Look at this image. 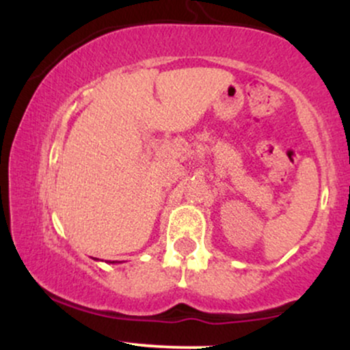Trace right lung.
I'll list each match as a JSON object with an SVG mask.
<instances>
[{
	"label": "right lung",
	"instance_id": "right-lung-1",
	"mask_svg": "<svg viewBox=\"0 0 350 350\" xmlns=\"http://www.w3.org/2000/svg\"><path fill=\"white\" fill-rule=\"evenodd\" d=\"M95 260H97V258H95ZM110 263H115V262H110Z\"/></svg>",
	"mask_w": 350,
	"mask_h": 350
}]
</instances>
